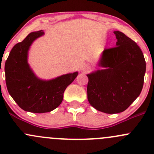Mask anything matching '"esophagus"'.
<instances>
[{"label":"esophagus","instance_id":"obj_1","mask_svg":"<svg viewBox=\"0 0 154 154\" xmlns=\"http://www.w3.org/2000/svg\"><path fill=\"white\" fill-rule=\"evenodd\" d=\"M81 68H82V70H83V71H88V70H89L90 66H88V65H87V64H83V66H82Z\"/></svg>","mask_w":154,"mask_h":154}]
</instances>
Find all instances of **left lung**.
Segmentation results:
<instances>
[{
    "label": "left lung",
    "instance_id": "left-lung-1",
    "mask_svg": "<svg viewBox=\"0 0 154 154\" xmlns=\"http://www.w3.org/2000/svg\"><path fill=\"white\" fill-rule=\"evenodd\" d=\"M116 47L102 52L97 66L87 74V96L95 109L107 114L124 112L140 94L146 63L142 50L120 31H114Z\"/></svg>",
    "mask_w": 154,
    "mask_h": 154
}]
</instances>
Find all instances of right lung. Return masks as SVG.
I'll return each instance as SVG.
<instances>
[{
    "label": "right lung",
    "mask_w": 154,
    "mask_h": 154,
    "mask_svg": "<svg viewBox=\"0 0 154 154\" xmlns=\"http://www.w3.org/2000/svg\"><path fill=\"white\" fill-rule=\"evenodd\" d=\"M45 34L42 30L30 32L11 50L5 63L6 84L15 103L24 111L48 112L62 103L63 93L78 75V71L42 80L35 75L28 63V52L35 39Z\"/></svg>",
    "instance_id": "1"
}]
</instances>
